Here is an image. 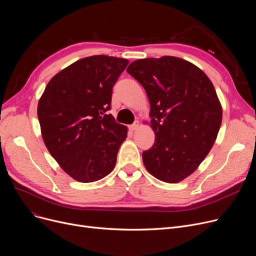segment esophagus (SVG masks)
I'll list each match as a JSON object with an SVG mask.
<instances>
[{
	"mask_svg": "<svg viewBox=\"0 0 256 256\" xmlns=\"http://www.w3.org/2000/svg\"><path fill=\"white\" fill-rule=\"evenodd\" d=\"M138 128H139V121H135V124H132V126H130V130H137Z\"/></svg>",
	"mask_w": 256,
	"mask_h": 256,
	"instance_id": "esophagus-1",
	"label": "esophagus"
}]
</instances>
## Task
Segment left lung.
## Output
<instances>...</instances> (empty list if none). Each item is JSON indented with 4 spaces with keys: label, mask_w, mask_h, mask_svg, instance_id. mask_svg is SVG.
Here are the masks:
<instances>
[{
    "label": "left lung",
    "mask_w": 256,
    "mask_h": 256,
    "mask_svg": "<svg viewBox=\"0 0 256 256\" xmlns=\"http://www.w3.org/2000/svg\"><path fill=\"white\" fill-rule=\"evenodd\" d=\"M126 72L143 86L150 104L152 147L142 154L156 178L176 184L210 152L222 122V106L208 76L184 59L164 56L132 62Z\"/></svg>",
    "instance_id": "1"
}]
</instances>
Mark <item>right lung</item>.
I'll list each match as a JSON object with an SVG mask.
<instances>
[{"instance_id": "right-lung-1", "label": "right lung", "mask_w": 256, "mask_h": 256, "mask_svg": "<svg viewBox=\"0 0 256 256\" xmlns=\"http://www.w3.org/2000/svg\"><path fill=\"white\" fill-rule=\"evenodd\" d=\"M128 60L80 59L52 76L38 102L44 142L61 168L80 182H96L115 167L128 128L115 122L112 88Z\"/></svg>"}]
</instances>
